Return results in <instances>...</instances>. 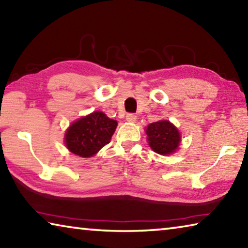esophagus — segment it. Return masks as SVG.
<instances>
[{
	"mask_svg": "<svg viewBox=\"0 0 248 248\" xmlns=\"http://www.w3.org/2000/svg\"><path fill=\"white\" fill-rule=\"evenodd\" d=\"M125 120L129 121V123H134L137 120V116L134 114H128L127 117H125Z\"/></svg>",
	"mask_w": 248,
	"mask_h": 248,
	"instance_id": "1",
	"label": "esophagus"
}]
</instances>
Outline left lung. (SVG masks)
I'll list each match as a JSON object with an SVG mask.
<instances>
[{
  "instance_id": "8db88e82",
  "label": "left lung",
  "mask_w": 248,
  "mask_h": 248,
  "mask_svg": "<svg viewBox=\"0 0 248 248\" xmlns=\"http://www.w3.org/2000/svg\"><path fill=\"white\" fill-rule=\"evenodd\" d=\"M150 148L161 155L174 153L180 143V133L169 120H159L146 127Z\"/></svg>"
}]
</instances>
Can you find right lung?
I'll return each mask as SVG.
<instances>
[{
    "mask_svg": "<svg viewBox=\"0 0 248 248\" xmlns=\"http://www.w3.org/2000/svg\"><path fill=\"white\" fill-rule=\"evenodd\" d=\"M117 121L102 111L82 117L66 130L64 142L70 152L81 157H91L108 144L117 128Z\"/></svg>",
    "mask_w": 248,
    "mask_h": 248,
    "instance_id": "1",
    "label": "right lung"
}]
</instances>
